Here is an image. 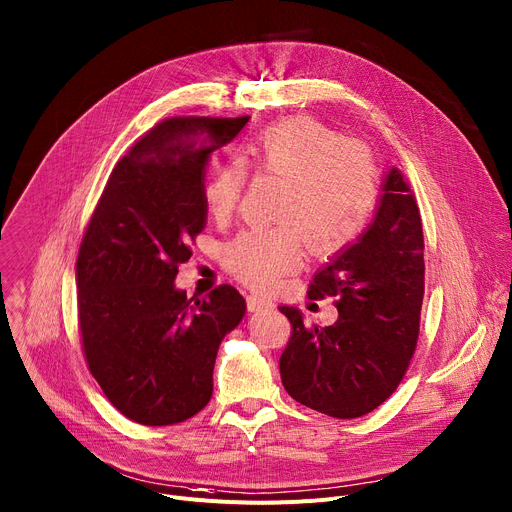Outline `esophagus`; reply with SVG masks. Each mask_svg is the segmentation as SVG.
Here are the masks:
<instances>
[{
	"instance_id": "obj_1",
	"label": "esophagus",
	"mask_w": 512,
	"mask_h": 512,
	"mask_svg": "<svg viewBox=\"0 0 512 512\" xmlns=\"http://www.w3.org/2000/svg\"><path fill=\"white\" fill-rule=\"evenodd\" d=\"M247 306L249 311H263V309H274V302L261 294H247Z\"/></svg>"
}]
</instances>
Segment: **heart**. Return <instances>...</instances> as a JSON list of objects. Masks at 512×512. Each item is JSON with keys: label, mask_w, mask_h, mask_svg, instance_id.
<instances>
[{"label": "heart", "mask_w": 512, "mask_h": 512, "mask_svg": "<svg viewBox=\"0 0 512 512\" xmlns=\"http://www.w3.org/2000/svg\"><path fill=\"white\" fill-rule=\"evenodd\" d=\"M247 162L259 177L280 179L271 226L238 232L222 247L230 274L255 290L276 288L302 261V241L315 255L352 245L379 201V166L372 152L311 117H290L249 140ZM247 185L241 160H224L201 187L206 212L232 216Z\"/></svg>", "instance_id": "heart-1"}]
</instances>
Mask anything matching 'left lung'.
Returning a JSON list of instances; mask_svg holds the SVG:
<instances>
[{
    "mask_svg": "<svg viewBox=\"0 0 512 512\" xmlns=\"http://www.w3.org/2000/svg\"><path fill=\"white\" fill-rule=\"evenodd\" d=\"M374 222L327 267L309 296L335 298L337 321L306 327L294 306H280L292 331L280 356L284 389L331 418H360L403 381L420 335L424 232L416 197L391 168Z\"/></svg>",
    "mask_w": 512,
    "mask_h": 512,
    "instance_id": "left-lung-1",
    "label": "left lung"
}]
</instances>
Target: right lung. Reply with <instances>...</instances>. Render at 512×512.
Wrapping results in <instances>:
<instances>
[{
	"label": "right lung",
	"instance_id": "right-lung-1",
	"mask_svg": "<svg viewBox=\"0 0 512 512\" xmlns=\"http://www.w3.org/2000/svg\"><path fill=\"white\" fill-rule=\"evenodd\" d=\"M247 121L170 117L154 125L117 162L82 236V352L102 393L138 424H179L208 405L220 342L245 315V298L230 284L187 298L175 278L206 226L208 158Z\"/></svg>",
	"mask_w": 512,
	"mask_h": 512
}]
</instances>
